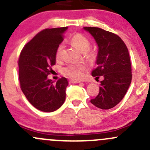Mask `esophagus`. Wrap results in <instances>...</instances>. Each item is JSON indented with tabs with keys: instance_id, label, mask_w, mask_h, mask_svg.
Returning a JSON list of instances; mask_svg holds the SVG:
<instances>
[{
	"instance_id": "obj_1",
	"label": "esophagus",
	"mask_w": 150,
	"mask_h": 150,
	"mask_svg": "<svg viewBox=\"0 0 150 150\" xmlns=\"http://www.w3.org/2000/svg\"><path fill=\"white\" fill-rule=\"evenodd\" d=\"M69 81H70L72 83H81V81H78V80H75V79H70L69 80Z\"/></svg>"
}]
</instances>
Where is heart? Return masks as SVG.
I'll use <instances>...</instances> for the list:
<instances>
[{
  "instance_id": "b5f03b06",
  "label": "heart",
  "mask_w": 150,
  "mask_h": 150,
  "mask_svg": "<svg viewBox=\"0 0 150 150\" xmlns=\"http://www.w3.org/2000/svg\"><path fill=\"white\" fill-rule=\"evenodd\" d=\"M70 42L78 51L86 53L90 46L88 39L82 34H75L71 38ZM64 50V45L60 43L56 51V59L59 60L62 59ZM86 69V65L83 63H69L63 67L62 72L64 75L74 79H81L83 78Z\"/></svg>"
}]
</instances>
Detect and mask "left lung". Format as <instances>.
<instances>
[{
  "instance_id": "1",
  "label": "left lung",
  "mask_w": 150,
  "mask_h": 150,
  "mask_svg": "<svg viewBox=\"0 0 150 150\" xmlns=\"http://www.w3.org/2000/svg\"><path fill=\"white\" fill-rule=\"evenodd\" d=\"M98 46L96 64L92 72L96 79L103 78L99 92L91 102L98 108L109 110L119 104L131 83V64L129 53L122 39L117 35L99 28L86 27Z\"/></svg>"
}]
</instances>
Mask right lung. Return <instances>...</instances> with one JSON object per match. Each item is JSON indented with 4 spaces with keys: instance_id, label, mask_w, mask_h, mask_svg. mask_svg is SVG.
Wrapping results in <instances>:
<instances>
[{
    "instance_id": "right-lung-1",
    "label": "right lung",
    "mask_w": 150,
    "mask_h": 150,
    "mask_svg": "<svg viewBox=\"0 0 150 150\" xmlns=\"http://www.w3.org/2000/svg\"><path fill=\"white\" fill-rule=\"evenodd\" d=\"M67 29L65 27L42 30L25 45L19 56L21 89L30 103L42 112L55 111L65 101L67 79L62 78L55 84L48 75L53 71L56 51Z\"/></svg>"
}]
</instances>
